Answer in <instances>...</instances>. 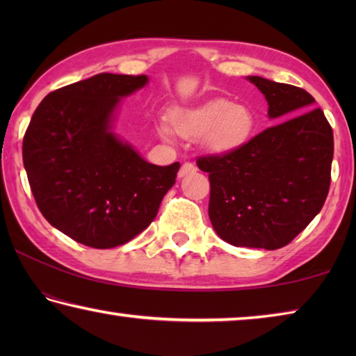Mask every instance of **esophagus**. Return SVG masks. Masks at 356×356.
Wrapping results in <instances>:
<instances>
[{
    "label": "esophagus",
    "instance_id": "obj_1",
    "mask_svg": "<svg viewBox=\"0 0 356 356\" xmlns=\"http://www.w3.org/2000/svg\"><path fill=\"white\" fill-rule=\"evenodd\" d=\"M195 171H196V166L195 165H193V163H184L182 166H180V170L177 172V177L182 179L185 176H188V174H193Z\"/></svg>",
    "mask_w": 356,
    "mask_h": 356
}]
</instances>
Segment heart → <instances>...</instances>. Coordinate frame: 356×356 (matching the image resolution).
<instances>
[{"instance_id":"heart-1","label":"heart","mask_w":356,"mask_h":356,"mask_svg":"<svg viewBox=\"0 0 356 356\" xmlns=\"http://www.w3.org/2000/svg\"><path fill=\"white\" fill-rule=\"evenodd\" d=\"M171 127L156 125L161 140L171 143L172 130L186 140H200L210 154H226L250 140L256 127V114L248 105L213 99L193 108H177L170 116Z\"/></svg>"}]
</instances>
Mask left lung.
I'll return each instance as SVG.
<instances>
[{"instance_id":"1","label":"left lung","mask_w":356,"mask_h":356,"mask_svg":"<svg viewBox=\"0 0 356 356\" xmlns=\"http://www.w3.org/2000/svg\"><path fill=\"white\" fill-rule=\"evenodd\" d=\"M264 94L268 118L286 121L222 155L202 156L209 218L234 246L278 250L321 212L330 188L333 130L305 89L246 76Z\"/></svg>"}]
</instances>
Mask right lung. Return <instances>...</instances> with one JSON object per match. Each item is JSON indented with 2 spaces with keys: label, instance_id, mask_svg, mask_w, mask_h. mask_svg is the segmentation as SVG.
<instances>
[{
  "label": "right lung",
  "instance_id": "obj_1",
  "mask_svg": "<svg viewBox=\"0 0 356 356\" xmlns=\"http://www.w3.org/2000/svg\"><path fill=\"white\" fill-rule=\"evenodd\" d=\"M147 75L99 74L40 102L23 138V165L38 207L75 242L108 250L149 227L179 161L156 166L114 131L120 102Z\"/></svg>",
  "mask_w": 356,
  "mask_h": 356
}]
</instances>
